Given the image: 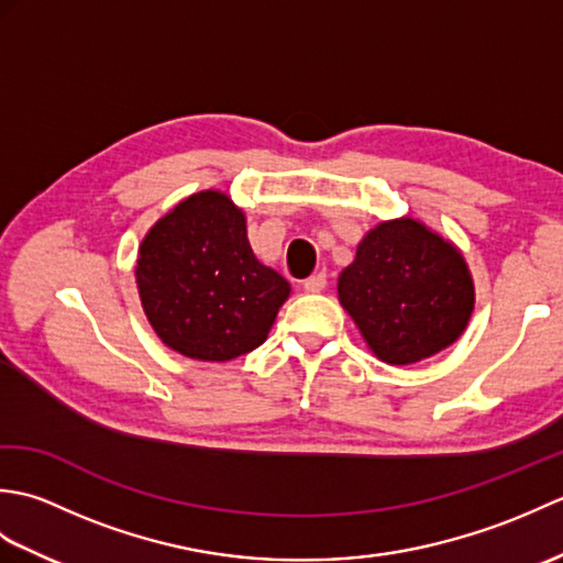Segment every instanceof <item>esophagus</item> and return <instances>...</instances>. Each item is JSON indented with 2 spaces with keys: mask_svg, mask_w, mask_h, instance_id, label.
Here are the masks:
<instances>
[{
  "mask_svg": "<svg viewBox=\"0 0 563 563\" xmlns=\"http://www.w3.org/2000/svg\"><path fill=\"white\" fill-rule=\"evenodd\" d=\"M324 288H327V273L324 271L309 275V278L305 280V290L307 292H321Z\"/></svg>",
  "mask_w": 563,
  "mask_h": 563,
  "instance_id": "obj_1",
  "label": "esophagus"
}]
</instances>
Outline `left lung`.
<instances>
[{"label": "left lung", "mask_w": 563, "mask_h": 563, "mask_svg": "<svg viewBox=\"0 0 563 563\" xmlns=\"http://www.w3.org/2000/svg\"><path fill=\"white\" fill-rule=\"evenodd\" d=\"M339 300L379 361L411 365L457 341L474 285L457 249L404 218L367 232L341 273Z\"/></svg>", "instance_id": "1"}]
</instances>
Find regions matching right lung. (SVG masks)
Instances as JSON below:
<instances>
[{
	"mask_svg": "<svg viewBox=\"0 0 563 563\" xmlns=\"http://www.w3.org/2000/svg\"><path fill=\"white\" fill-rule=\"evenodd\" d=\"M135 275L157 336L210 363L258 349L290 295L288 280L251 251L242 210L218 190L178 202L152 227Z\"/></svg>",
	"mask_w": 563,
	"mask_h": 563,
	"instance_id": "add662e5",
	"label": "right lung"
}]
</instances>
